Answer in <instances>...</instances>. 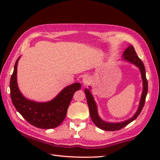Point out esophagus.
Returning <instances> with one entry per match:
<instances>
[{
  "label": "esophagus",
  "instance_id": "obj_1",
  "mask_svg": "<svg viewBox=\"0 0 160 160\" xmlns=\"http://www.w3.org/2000/svg\"><path fill=\"white\" fill-rule=\"evenodd\" d=\"M82 82L84 85H88V84H90V82H91V78L89 75H85L82 78Z\"/></svg>",
  "mask_w": 160,
  "mask_h": 160
}]
</instances>
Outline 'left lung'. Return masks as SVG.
Masks as SVG:
<instances>
[{"label":"left lung","mask_w":160,"mask_h":160,"mask_svg":"<svg viewBox=\"0 0 160 160\" xmlns=\"http://www.w3.org/2000/svg\"><path fill=\"white\" fill-rule=\"evenodd\" d=\"M121 60L128 62V63H131L138 68L140 74H141V78L142 80V91L141 97H140L138 107L137 111L135 112L134 115L132 117L127 119L126 121H121V122H109V121L103 120L98 113L97 105L96 104V102L94 101L92 94L91 92L92 88L90 86L88 89H85V93L89 109H90V114L92 120L94 123L98 128L102 130H104V131H118V130H120L123 128V127L126 126L128 124L131 123L132 121H134L138 116L140 112H141L142 108L144 107L145 98L148 94V80L146 79V72L144 64H143L142 61L138 58V56L137 53L135 52L134 48L132 45H129L128 48L124 51Z\"/></svg>","instance_id":"8db88e82"}]
</instances>
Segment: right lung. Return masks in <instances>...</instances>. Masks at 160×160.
I'll return each mask as SVG.
<instances>
[{"mask_svg":"<svg viewBox=\"0 0 160 160\" xmlns=\"http://www.w3.org/2000/svg\"><path fill=\"white\" fill-rule=\"evenodd\" d=\"M16 61L10 78V97L15 109L32 126L42 129L58 127L66 118L68 108L75 92L81 88V84L75 82L64 88L50 101L38 102L27 99L18 88L17 81L18 64Z\"/></svg>","mask_w":160,"mask_h":160,"instance_id":"add662e5","label":"right lung"}]
</instances>
